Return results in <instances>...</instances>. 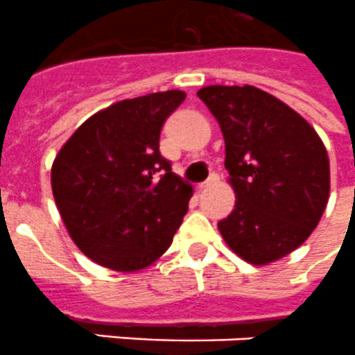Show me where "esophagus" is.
Segmentation results:
<instances>
[{
	"label": "esophagus",
	"mask_w": 355,
	"mask_h": 355,
	"mask_svg": "<svg viewBox=\"0 0 355 355\" xmlns=\"http://www.w3.org/2000/svg\"><path fill=\"white\" fill-rule=\"evenodd\" d=\"M216 180H218V177H216V175H214V173H213V175H211V177L207 178V180H205V182L198 184V189H200V191H202V189H207V187L213 186V184L216 182Z\"/></svg>",
	"instance_id": "1"
}]
</instances>
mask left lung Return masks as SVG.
Listing matches in <instances>:
<instances>
[{
  "label": "left lung",
  "instance_id": "left-lung-1",
  "mask_svg": "<svg viewBox=\"0 0 355 355\" xmlns=\"http://www.w3.org/2000/svg\"><path fill=\"white\" fill-rule=\"evenodd\" d=\"M198 97L225 139L236 193L223 240L249 263L267 265L302 245L320 223L330 191L329 155L314 128L254 86H205Z\"/></svg>",
  "mask_w": 355,
  "mask_h": 355
}]
</instances>
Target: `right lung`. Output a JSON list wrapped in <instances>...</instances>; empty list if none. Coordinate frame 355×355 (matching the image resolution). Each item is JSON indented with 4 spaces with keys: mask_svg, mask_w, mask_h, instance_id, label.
<instances>
[{
    "mask_svg": "<svg viewBox=\"0 0 355 355\" xmlns=\"http://www.w3.org/2000/svg\"><path fill=\"white\" fill-rule=\"evenodd\" d=\"M186 94L159 92L95 113L52 166V191L76 245L113 270H139L168 251L193 187L159 150L166 119Z\"/></svg>",
    "mask_w": 355,
    "mask_h": 355,
    "instance_id": "right-lung-1",
    "label": "right lung"
}]
</instances>
